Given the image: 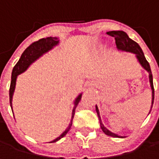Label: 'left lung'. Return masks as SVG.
Instances as JSON below:
<instances>
[{
	"label": "left lung",
	"mask_w": 159,
	"mask_h": 159,
	"mask_svg": "<svg viewBox=\"0 0 159 159\" xmlns=\"http://www.w3.org/2000/svg\"><path fill=\"white\" fill-rule=\"evenodd\" d=\"M108 35L112 36L115 39V43H116V46H117L118 50H120V51H124V52H129L134 53L136 59L138 60V61L141 64V66L143 68V69L149 73V78H150V84H151V90H152V100H151V108L153 106V102H154V87H153V78H152V74H151V67H150V64L147 61L146 58H145L143 52L142 50V48L140 47V46L134 40H132L130 38H129L128 34L126 32H124L122 30H112V31H108L107 32ZM96 112L98 113V116L99 119V122H100V127L101 129L103 130V132L109 136H112V137H123V136H120V135H118L117 134H114L111 132L110 130L104 126V124L102 123L101 118L99 115V111H98V108L96 106Z\"/></svg>",
	"instance_id": "1"
}]
</instances>
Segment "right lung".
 I'll use <instances>...</instances> for the list:
<instances>
[{
    "instance_id": "right-lung-1",
    "label": "right lung",
    "mask_w": 159,
    "mask_h": 159,
    "mask_svg": "<svg viewBox=\"0 0 159 159\" xmlns=\"http://www.w3.org/2000/svg\"><path fill=\"white\" fill-rule=\"evenodd\" d=\"M58 44H59V39L56 37H48V38L41 39L38 40V41L32 43L31 45H30L25 49V52L22 53L19 61H17V63L15 65V67L13 68L12 74H11V83H10V88H9V103H10L11 109H12V98H13L15 88H16V82L17 75L24 73L25 70L30 67L31 63H33L39 58L41 57L44 53L50 51L52 47L57 46ZM81 98H82V93L75 98V100L74 102V108H73V111H72V119H71V121L69 123V127L66 129V130L59 137H57L56 139H54L50 143L57 142L61 138L64 137L67 134V133L69 132L71 126H72V120H73V118H74L75 108L77 107L80 100H81ZM12 112H13V111H12Z\"/></svg>"
}]
</instances>
